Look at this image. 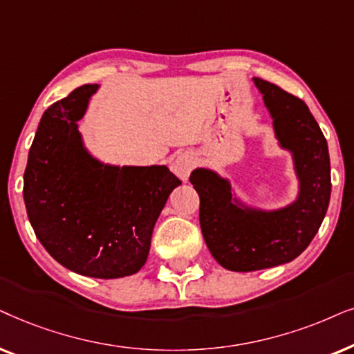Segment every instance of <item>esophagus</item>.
<instances>
[{
  "label": "esophagus",
  "instance_id": "obj_1",
  "mask_svg": "<svg viewBox=\"0 0 354 354\" xmlns=\"http://www.w3.org/2000/svg\"><path fill=\"white\" fill-rule=\"evenodd\" d=\"M173 171L181 178V180H187L189 173L194 168V157L191 153H180L173 160Z\"/></svg>",
  "mask_w": 354,
  "mask_h": 354
}]
</instances>
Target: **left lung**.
Segmentation results:
<instances>
[{"instance_id":"8db88e82","label":"left lung","mask_w":354,"mask_h":354,"mask_svg":"<svg viewBox=\"0 0 354 354\" xmlns=\"http://www.w3.org/2000/svg\"><path fill=\"white\" fill-rule=\"evenodd\" d=\"M273 120L281 149L293 155L299 192L279 210L248 207L233 197L220 174L197 168L189 181L201 197L199 221L205 244L221 267L254 272L291 262L319 232L330 202V158L317 121L301 98L275 84L254 79Z\"/></svg>"}]
</instances>
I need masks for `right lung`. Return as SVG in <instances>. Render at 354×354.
I'll return each instance as SVG.
<instances>
[{
	"mask_svg": "<svg viewBox=\"0 0 354 354\" xmlns=\"http://www.w3.org/2000/svg\"><path fill=\"white\" fill-rule=\"evenodd\" d=\"M97 88L77 87L44 113L24 173V202L56 262L93 279H121L147 261L155 221L181 181L165 165L113 167L87 152L77 121Z\"/></svg>",
	"mask_w": 354,
	"mask_h": 354,
	"instance_id": "right-lung-1",
	"label": "right lung"
}]
</instances>
